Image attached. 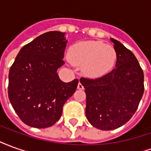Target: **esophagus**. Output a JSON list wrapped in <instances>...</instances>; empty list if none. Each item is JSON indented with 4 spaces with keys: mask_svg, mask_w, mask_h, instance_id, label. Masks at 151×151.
<instances>
[{
    "mask_svg": "<svg viewBox=\"0 0 151 151\" xmlns=\"http://www.w3.org/2000/svg\"><path fill=\"white\" fill-rule=\"evenodd\" d=\"M78 90H83V89H84V86H83V85H82L80 82H79L78 84Z\"/></svg>",
    "mask_w": 151,
    "mask_h": 151,
    "instance_id": "34e87169",
    "label": "esophagus"
}]
</instances>
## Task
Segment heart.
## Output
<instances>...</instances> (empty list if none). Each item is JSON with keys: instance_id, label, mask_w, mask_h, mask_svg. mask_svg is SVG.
Segmentation results:
<instances>
[{"instance_id": "obj_1", "label": "heart", "mask_w": 151, "mask_h": 151, "mask_svg": "<svg viewBox=\"0 0 151 151\" xmlns=\"http://www.w3.org/2000/svg\"><path fill=\"white\" fill-rule=\"evenodd\" d=\"M73 65L82 67L86 75L97 78L110 72L116 62L117 53L113 46L101 41H83L76 43L69 51Z\"/></svg>"}]
</instances>
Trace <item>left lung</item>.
Here are the masks:
<instances>
[{
  "label": "left lung",
  "mask_w": 151,
  "mask_h": 151,
  "mask_svg": "<svg viewBox=\"0 0 151 151\" xmlns=\"http://www.w3.org/2000/svg\"><path fill=\"white\" fill-rule=\"evenodd\" d=\"M111 41L117 53L116 68L101 78H80L86 95V118L101 130L127 123L144 93V74L135 56L119 41Z\"/></svg>",
  "instance_id": "left-lung-1"
}]
</instances>
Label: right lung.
<instances>
[{
    "label": "right lung",
    "instance_id": "right-lung-1",
    "mask_svg": "<svg viewBox=\"0 0 151 151\" xmlns=\"http://www.w3.org/2000/svg\"><path fill=\"white\" fill-rule=\"evenodd\" d=\"M65 33L48 31L22 47L9 73L8 95L21 120L43 129L60 120L63 106L76 91L78 80L64 82L57 69L67 40Z\"/></svg>",
    "mask_w": 151,
    "mask_h": 151
}]
</instances>
